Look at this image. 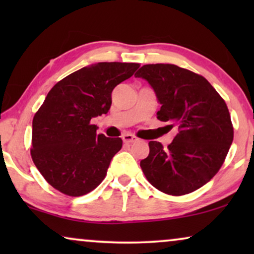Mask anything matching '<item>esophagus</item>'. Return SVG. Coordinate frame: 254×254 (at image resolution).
Returning <instances> with one entry per match:
<instances>
[{
	"label": "esophagus",
	"instance_id": "34e87169",
	"mask_svg": "<svg viewBox=\"0 0 254 254\" xmlns=\"http://www.w3.org/2000/svg\"><path fill=\"white\" fill-rule=\"evenodd\" d=\"M123 141L125 142V143H134V142L138 141V138L131 134H124Z\"/></svg>",
	"mask_w": 254,
	"mask_h": 254
}]
</instances>
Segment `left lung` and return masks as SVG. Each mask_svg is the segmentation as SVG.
Masks as SVG:
<instances>
[{
	"instance_id": "left-lung-1",
	"label": "left lung",
	"mask_w": 254,
	"mask_h": 254,
	"mask_svg": "<svg viewBox=\"0 0 254 254\" xmlns=\"http://www.w3.org/2000/svg\"><path fill=\"white\" fill-rule=\"evenodd\" d=\"M135 77L154 89L162 105L157 119L178 127L168 148L149 142L140 163L145 178L170 195L194 192L216 175L234 140L227 104L206 78L176 64H144Z\"/></svg>"
}]
</instances>
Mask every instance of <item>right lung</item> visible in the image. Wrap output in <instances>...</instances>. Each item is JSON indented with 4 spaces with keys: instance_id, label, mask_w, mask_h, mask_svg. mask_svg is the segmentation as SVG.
<instances>
[{
    "instance_id": "right-lung-1",
    "label": "right lung",
    "mask_w": 254,
    "mask_h": 254,
    "mask_svg": "<svg viewBox=\"0 0 254 254\" xmlns=\"http://www.w3.org/2000/svg\"><path fill=\"white\" fill-rule=\"evenodd\" d=\"M138 64L99 62L58 82L34 114L31 156L55 190L69 196L91 192L105 178L120 137L97 134L91 119L109 112L111 93Z\"/></svg>"
}]
</instances>
